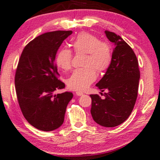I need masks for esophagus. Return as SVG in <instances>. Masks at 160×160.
<instances>
[{"label":"esophagus","mask_w":160,"mask_h":160,"mask_svg":"<svg viewBox=\"0 0 160 160\" xmlns=\"http://www.w3.org/2000/svg\"><path fill=\"white\" fill-rule=\"evenodd\" d=\"M76 94L77 95V96H82L84 94L83 93V92H81V91H77L76 93Z\"/></svg>","instance_id":"esophagus-1"}]
</instances>
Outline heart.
Masks as SVG:
<instances>
[{
  "mask_svg": "<svg viewBox=\"0 0 160 160\" xmlns=\"http://www.w3.org/2000/svg\"><path fill=\"white\" fill-rule=\"evenodd\" d=\"M72 46L76 53H84L83 68L73 71L67 81V86L74 91H84L97 78V72H103L109 67L112 60L110 46L101 42L97 36L87 32H82L72 39ZM55 63L60 69L64 71L71 68L72 52L67 48L58 51Z\"/></svg>",
  "mask_w": 160,
  "mask_h": 160,
  "instance_id": "heart-1",
  "label": "heart"
}]
</instances>
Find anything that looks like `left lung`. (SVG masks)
Wrapping results in <instances>:
<instances>
[{
    "instance_id": "1",
    "label": "left lung",
    "mask_w": 160,
    "mask_h": 160,
    "mask_svg": "<svg viewBox=\"0 0 160 160\" xmlns=\"http://www.w3.org/2000/svg\"><path fill=\"white\" fill-rule=\"evenodd\" d=\"M108 40L114 43L112 63L97 83L101 91L106 90L105 99L91 94V113L97 123L114 127L123 123L134 108L138 96L140 71L138 62L131 47L116 33L105 31Z\"/></svg>"
}]
</instances>
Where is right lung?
<instances>
[{
	"mask_svg": "<svg viewBox=\"0 0 160 160\" xmlns=\"http://www.w3.org/2000/svg\"><path fill=\"white\" fill-rule=\"evenodd\" d=\"M72 31L48 32L24 47L17 67L15 86L18 104L28 123L42 131H53L64 121L70 92L53 95L65 88L58 79L54 61L58 48Z\"/></svg>",
	"mask_w": 160,
	"mask_h": 160,
	"instance_id": "right-lung-1",
	"label": "right lung"
}]
</instances>
